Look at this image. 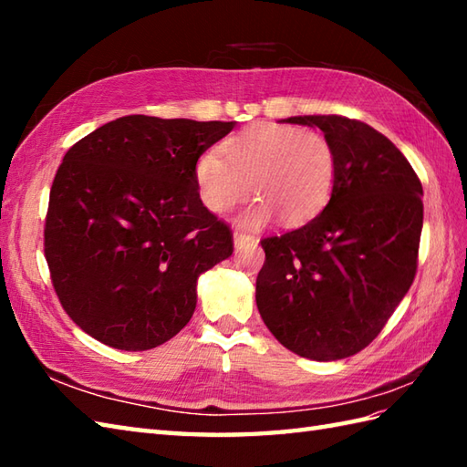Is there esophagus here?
Masks as SVG:
<instances>
[{
  "instance_id": "34e87169",
  "label": "esophagus",
  "mask_w": 467,
  "mask_h": 467,
  "mask_svg": "<svg viewBox=\"0 0 467 467\" xmlns=\"http://www.w3.org/2000/svg\"><path fill=\"white\" fill-rule=\"evenodd\" d=\"M233 241H234V249H243V246H246V244L259 243V239H254V236L246 234V233H239V231L233 234Z\"/></svg>"
}]
</instances>
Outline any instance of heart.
<instances>
[{"instance_id": "obj_1", "label": "heart", "mask_w": 467, "mask_h": 467, "mask_svg": "<svg viewBox=\"0 0 467 467\" xmlns=\"http://www.w3.org/2000/svg\"><path fill=\"white\" fill-rule=\"evenodd\" d=\"M335 150L315 130L261 122L224 140L223 154L206 150L194 162L202 204L228 213L253 192L259 201L241 214V224L261 226L273 214L285 226L309 223L329 202L335 186Z\"/></svg>"}]
</instances>
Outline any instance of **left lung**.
I'll return each mask as SVG.
<instances>
[{
  "label": "left lung",
  "instance_id": "1",
  "mask_svg": "<svg viewBox=\"0 0 467 467\" xmlns=\"http://www.w3.org/2000/svg\"><path fill=\"white\" fill-rule=\"evenodd\" d=\"M335 150L329 202L311 223L261 241L256 306L286 349L345 359L381 333L418 269L423 188L395 144L345 116H291Z\"/></svg>",
  "mask_w": 467,
  "mask_h": 467
}]
</instances>
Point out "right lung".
<instances>
[{
	"instance_id": "right-lung-1",
	"label": "right lung",
	"mask_w": 467,
	"mask_h": 467,
	"mask_svg": "<svg viewBox=\"0 0 467 467\" xmlns=\"http://www.w3.org/2000/svg\"><path fill=\"white\" fill-rule=\"evenodd\" d=\"M236 122L122 116L59 164L44 231L54 289L72 321L114 349L146 351L191 321L196 281L233 254L194 162Z\"/></svg>"
}]
</instances>
